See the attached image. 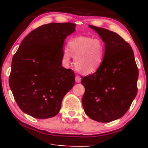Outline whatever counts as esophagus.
I'll list each match as a JSON object with an SVG mask.
<instances>
[{
    "label": "esophagus",
    "instance_id": "esophagus-1",
    "mask_svg": "<svg viewBox=\"0 0 148 148\" xmlns=\"http://www.w3.org/2000/svg\"><path fill=\"white\" fill-rule=\"evenodd\" d=\"M75 81L76 83H80L81 81V78L79 76H76L75 77Z\"/></svg>",
    "mask_w": 148,
    "mask_h": 148
}]
</instances>
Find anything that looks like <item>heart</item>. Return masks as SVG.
Returning <instances> with one entry per match:
<instances>
[{
  "label": "heart",
  "mask_w": 148,
  "mask_h": 148,
  "mask_svg": "<svg viewBox=\"0 0 148 148\" xmlns=\"http://www.w3.org/2000/svg\"><path fill=\"white\" fill-rule=\"evenodd\" d=\"M68 47L69 50L66 48L63 49L62 60L69 63L72 56L74 58L75 68L81 74H92L102 64L105 45L100 39L76 37L69 40Z\"/></svg>",
  "instance_id": "b5f03b06"
}]
</instances>
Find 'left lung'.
Wrapping results in <instances>:
<instances>
[{
	"label": "left lung",
	"mask_w": 148,
	"mask_h": 148,
	"mask_svg": "<svg viewBox=\"0 0 148 148\" xmlns=\"http://www.w3.org/2000/svg\"><path fill=\"white\" fill-rule=\"evenodd\" d=\"M105 43L103 62L95 72L82 76V104L92 120L109 123L123 117L138 91V69L130 44L114 32L89 25Z\"/></svg>",
	"instance_id": "1"
}]
</instances>
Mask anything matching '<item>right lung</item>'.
<instances>
[{"label":"right lung","mask_w":148,"mask_h":148,"mask_svg":"<svg viewBox=\"0 0 148 148\" xmlns=\"http://www.w3.org/2000/svg\"><path fill=\"white\" fill-rule=\"evenodd\" d=\"M72 23L42 25L27 35L12 60L9 85L22 111L38 119L56 115L74 86L75 74L62 66L64 41Z\"/></svg>","instance_id":"1"}]
</instances>
